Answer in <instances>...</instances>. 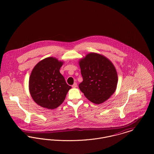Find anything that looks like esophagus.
<instances>
[{"instance_id": "esophagus-1", "label": "esophagus", "mask_w": 154, "mask_h": 154, "mask_svg": "<svg viewBox=\"0 0 154 154\" xmlns=\"http://www.w3.org/2000/svg\"><path fill=\"white\" fill-rule=\"evenodd\" d=\"M77 87V84L76 82H74V83L72 84V88H76Z\"/></svg>"}]
</instances>
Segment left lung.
<instances>
[{
    "label": "left lung",
    "mask_w": 154,
    "mask_h": 154,
    "mask_svg": "<svg viewBox=\"0 0 154 154\" xmlns=\"http://www.w3.org/2000/svg\"><path fill=\"white\" fill-rule=\"evenodd\" d=\"M83 81L79 87L91 102L103 103L115 92L118 74L113 63L101 54L90 53L79 62Z\"/></svg>",
    "instance_id": "1"
}]
</instances>
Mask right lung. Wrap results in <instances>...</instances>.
<instances>
[{
	"mask_svg": "<svg viewBox=\"0 0 154 154\" xmlns=\"http://www.w3.org/2000/svg\"><path fill=\"white\" fill-rule=\"evenodd\" d=\"M63 65L57 59L47 57L36 64L29 79V90L39 106L53 109L60 106L72 88L60 72Z\"/></svg>",
	"mask_w": 154,
	"mask_h": 154,
	"instance_id": "1",
	"label": "right lung"
}]
</instances>
